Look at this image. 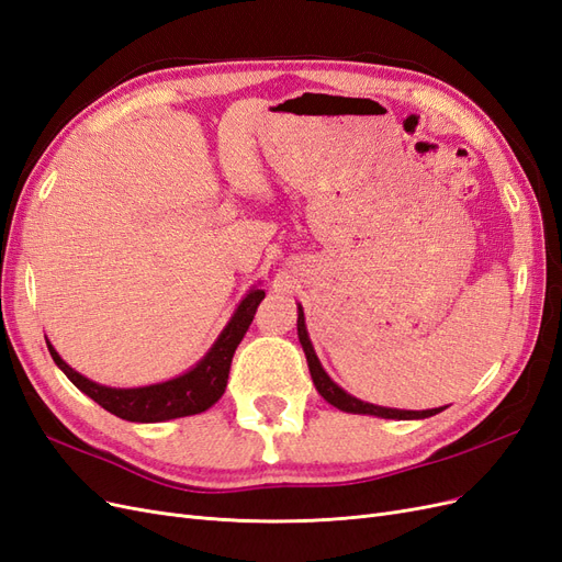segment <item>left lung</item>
I'll return each mask as SVG.
<instances>
[{
  "mask_svg": "<svg viewBox=\"0 0 562 562\" xmlns=\"http://www.w3.org/2000/svg\"><path fill=\"white\" fill-rule=\"evenodd\" d=\"M297 337H300V345L304 349V356H307V366H310L316 391L330 405H335L337 411L351 413V415H375V417H382V419H427V417L438 415L440 411H446V407H431V411H398V407L372 405V403H366L361 398L347 394V391L339 384H335L328 372L323 370L318 356L314 351L312 339H310L307 323H304V312H302L300 304H297Z\"/></svg>",
  "mask_w": 562,
  "mask_h": 562,
  "instance_id": "left-lung-1",
  "label": "left lung"
}]
</instances>
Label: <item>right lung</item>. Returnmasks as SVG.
Segmentation results:
<instances>
[{
    "mask_svg": "<svg viewBox=\"0 0 562 562\" xmlns=\"http://www.w3.org/2000/svg\"><path fill=\"white\" fill-rule=\"evenodd\" d=\"M265 291L258 285H252L246 293V297L236 304L232 318L223 333L217 335L213 347L206 351L203 359L192 366L182 375L147 384V386H131V389H119V386H105L98 384L89 378H83L81 372L67 366L60 353L48 345L50 359L65 372L67 380H70L79 391H83L89 398H93L100 407H105L108 413L122 417L126 422H166V419H178V417H190L209 411L211 405L220 401L225 394L227 378H229V366L234 359V351L244 339L250 321L255 316V310L262 302Z\"/></svg>",
    "mask_w": 562,
    "mask_h": 562,
    "instance_id": "right-lung-1",
    "label": "right lung"
}]
</instances>
